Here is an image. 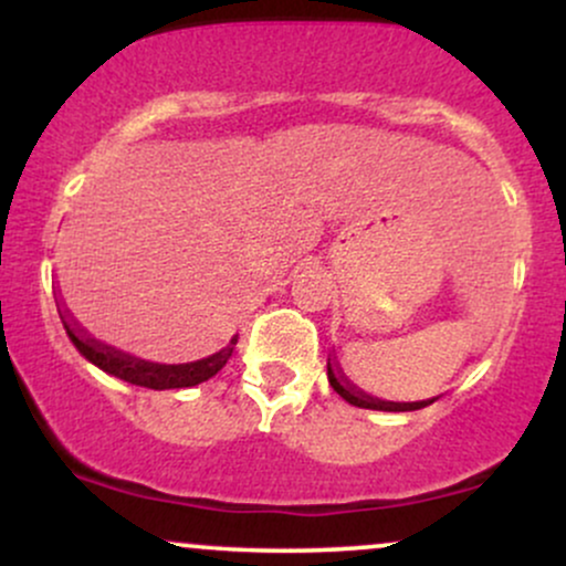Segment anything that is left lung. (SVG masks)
I'll return each mask as SVG.
<instances>
[{"instance_id":"obj_1","label":"left lung","mask_w":566,"mask_h":566,"mask_svg":"<svg viewBox=\"0 0 566 566\" xmlns=\"http://www.w3.org/2000/svg\"><path fill=\"white\" fill-rule=\"evenodd\" d=\"M327 378H329V386H333L335 391L348 401V405L361 407V409H382V412H409V409H420V407L431 405V401H433V399L431 401H382V399H373L369 394L359 391L354 382H348V378L340 373V367H337L333 359H327Z\"/></svg>"}]
</instances>
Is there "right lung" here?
Listing matches in <instances>:
<instances>
[{
    "instance_id": "right-lung-1",
    "label": "right lung",
    "mask_w": 566,
    "mask_h": 566,
    "mask_svg": "<svg viewBox=\"0 0 566 566\" xmlns=\"http://www.w3.org/2000/svg\"><path fill=\"white\" fill-rule=\"evenodd\" d=\"M63 327L74 343L76 350L87 361H93L95 367H101L103 373L114 375V378L133 382V386L154 388V391H165V388H191L199 382L210 380L212 375H218L226 367V361L231 359L233 346H237L239 335H233L229 346H223L216 354L205 356V359L188 361V365H157V361L138 359V356H129L125 350H116L112 346H103V343L93 340V337L80 335V329L63 316Z\"/></svg>"
}]
</instances>
